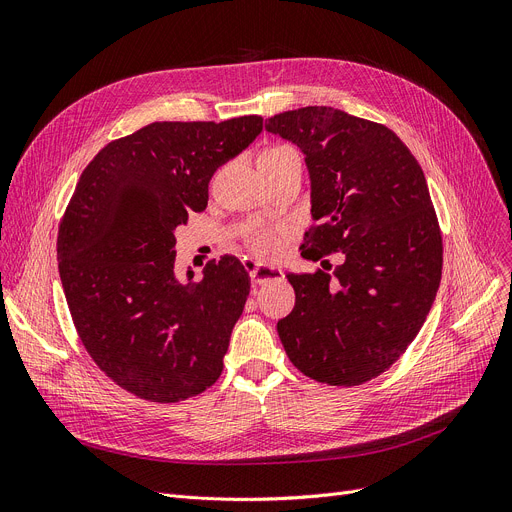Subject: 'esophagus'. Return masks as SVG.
Returning <instances> with one entry per match:
<instances>
[{"instance_id":"34e87169","label":"esophagus","mask_w":512,"mask_h":512,"mask_svg":"<svg viewBox=\"0 0 512 512\" xmlns=\"http://www.w3.org/2000/svg\"><path fill=\"white\" fill-rule=\"evenodd\" d=\"M249 276L253 284H267V282H276L282 280L284 274L278 267H270V265H261V263H253L249 267Z\"/></svg>"}]
</instances>
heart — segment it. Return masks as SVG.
Returning <instances> with one entry per match:
<instances>
[{
  "instance_id": "obj_1",
  "label": "heart",
  "mask_w": 512,
  "mask_h": 512,
  "mask_svg": "<svg viewBox=\"0 0 512 512\" xmlns=\"http://www.w3.org/2000/svg\"><path fill=\"white\" fill-rule=\"evenodd\" d=\"M286 157H301V155L294 147L278 143V145L267 147L261 153L259 161H276V159H286ZM282 236H284L282 226H274V228L251 226L245 232V245L259 259H274L282 253Z\"/></svg>"
}]
</instances>
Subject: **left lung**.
I'll return each mask as SVG.
<instances>
[{
	"mask_svg": "<svg viewBox=\"0 0 512 512\" xmlns=\"http://www.w3.org/2000/svg\"><path fill=\"white\" fill-rule=\"evenodd\" d=\"M265 130L305 153L315 220L305 253H344L334 276H286L297 303L278 321L284 351L315 382L365 384L405 355L440 286L442 232L423 170L388 126L334 107L276 114Z\"/></svg>",
	"mask_w": 512,
	"mask_h": 512,
	"instance_id": "8db88e82",
	"label": "left lung"
}]
</instances>
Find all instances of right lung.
<instances>
[{
	"instance_id": "obj_1",
	"label": "right lung",
	"mask_w": 512,
	"mask_h": 512,
	"mask_svg": "<svg viewBox=\"0 0 512 512\" xmlns=\"http://www.w3.org/2000/svg\"><path fill=\"white\" fill-rule=\"evenodd\" d=\"M263 130L261 116L153 122L107 143L80 174L58 230V270L80 342L122 390L151 402L201 394L222 375L251 278L234 255L174 276L176 228L209 180Z\"/></svg>"
}]
</instances>
